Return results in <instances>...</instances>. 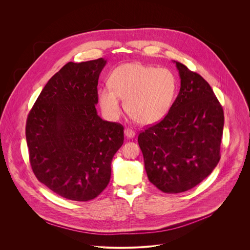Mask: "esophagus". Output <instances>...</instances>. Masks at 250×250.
Returning <instances> with one entry per match:
<instances>
[{
  "mask_svg": "<svg viewBox=\"0 0 250 250\" xmlns=\"http://www.w3.org/2000/svg\"><path fill=\"white\" fill-rule=\"evenodd\" d=\"M124 135H125L128 139H132V138H134V137L136 136V133H135L134 130L128 128V129H125V130H124Z\"/></svg>",
  "mask_w": 250,
  "mask_h": 250,
  "instance_id": "34e87169",
  "label": "esophagus"
}]
</instances>
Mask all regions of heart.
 <instances>
[{"instance_id": "heart-1", "label": "heart", "mask_w": 250, "mask_h": 250, "mask_svg": "<svg viewBox=\"0 0 250 250\" xmlns=\"http://www.w3.org/2000/svg\"><path fill=\"white\" fill-rule=\"evenodd\" d=\"M109 85L98 90L104 114L115 120L121 113L120 99L128 114L142 125L163 120L169 112L177 93L175 75L167 68H156L140 62L125 63L109 76Z\"/></svg>"}]
</instances>
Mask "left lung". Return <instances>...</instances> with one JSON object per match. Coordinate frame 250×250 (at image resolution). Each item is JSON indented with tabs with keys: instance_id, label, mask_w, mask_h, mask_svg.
Masks as SVG:
<instances>
[{
	"instance_id": "1",
	"label": "left lung",
	"mask_w": 250,
	"mask_h": 250,
	"mask_svg": "<svg viewBox=\"0 0 250 250\" xmlns=\"http://www.w3.org/2000/svg\"><path fill=\"white\" fill-rule=\"evenodd\" d=\"M181 86L167 115L139 136L149 181L167 193L188 190L219 162L223 109L210 84L173 61Z\"/></svg>"
}]
</instances>
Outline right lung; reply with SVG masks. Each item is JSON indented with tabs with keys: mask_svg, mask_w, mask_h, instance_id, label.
Wrapping results in <instances>:
<instances>
[{
	"mask_svg": "<svg viewBox=\"0 0 250 250\" xmlns=\"http://www.w3.org/2000/svg\"><path fill=\"white\" fill-rule=\"evenodd\" d=\"M105 59L68 62L40 92L26 139L33 171L52 191L74 201L97 197L110 179L124 128L97 113V85Z\"/></svg>",
	"mask_w": 250,
	"mask_h": 250,
	"instance_id": "1",
	"label": "right lung"
}]
</instances>
